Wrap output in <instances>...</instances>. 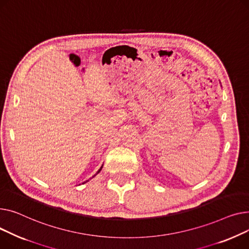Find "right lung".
<instances>
[{"mask_svg":"<svg viewBox=\"0 0 249 249\" xmlns=\"http://www.w3.org/2000/svg\"><path fill=\"white\" fill-rule=\"evenodd\" d=\"M101 169H102V166H101V167H100V169H99V170H98V171H97V173H99V172H100V171H101ZM86 182H87V181H86ZM84 183H85V182H84Z\"/></svg>","mask_w":249,"mask_h":249,"instance_id":"add662e5","label":"right lung"}]
</instances>
